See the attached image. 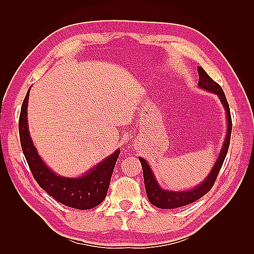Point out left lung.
<instances>
[{
	"mask_svg": "<svg viewBox=\"0 0 254 254\" xmlns=\"http://www.w3.org/2000/svg\"><path fill=\"white\" fill-rule=\"evenodd\" d=\"M197 72L199 75L198 78V86L201 88L212 91L215 93L218 97L220 101L223 102V105L226 109V113H227V121H228V128H227V135H226L225 142L223 145V148L220 150V154L218 156V159L215 163L214 168L210 171L208 177L201 183L198 187H196L193 190L183 191V192H171V191H165L161 189L157 181H156L155 177L153 175L152 170H150L148 164L146 160L139 157V161H141L143 167V176H144V185L145 190H146L147 197L149 202L156 207L164 208V209H170V208H177L185 206V205L191 204L193 202L197 201L198 198H201L203 195H205L210 189L213 188L216 178L218 176V172L222 168L223 163L225 160L226 155H227L229 144H230V136H231V128H233V122H231V116L229 110V105L226 99V96L223 88L220 87V85L217 84L215 80L209 77V75L204 71L202 67H197Z\"/></svg>",
	"mask_w": 254,
	"mask_h": 254,
	"instance_id": "left-lung-1",
	"label": "left lung"
}]
</instances>
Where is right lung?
<instances>
[{
    "label": "right lung",
    "instance_id": "add662e5",
    "mask_svg": "<svg viewBox=\"0 0 254 254\" xmlns=\"http://www.w3.org/2000/svg\"><path fill=\"white\" fill-rule=\"evenodd\" d=\"M28 96L29 89L21 105L18 130L21 149L35 180L50 196L65 206L77 209L96 207L104 201L107 195L112 172L120 155V149L101 161L82 178L69 179L53 174L39 157L30 138L27 124Z\"/></svg>",
    "mask_w": 254,
    "mask_h": 254
}]
</instances>
